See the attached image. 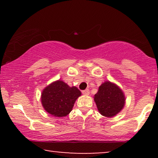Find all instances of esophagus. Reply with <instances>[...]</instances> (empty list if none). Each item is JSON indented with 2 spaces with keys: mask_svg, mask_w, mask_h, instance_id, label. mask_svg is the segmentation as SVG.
Instances as JSON below:
<instances>
[{
  "mask_svg": "<svg viewBox=\"0 0 158 158\" xmlns=\"http://www.w3.org/2000/svg\"><path fill=\"white\" fill-rule=\"evenodd\" d=\"M82 93H83V94L86 95V96H87V95H89L90 91H89V90H88V89H85V90H83V91H82Z\"/></svg>",
  "mask_w": 158,
  "mask_h": 158,
  "instance_id": "34e87169",
  "label": "esophagus"
}]
</instances>
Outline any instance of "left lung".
Returning <instances> with one entry per match:
<instances>
[{
  "label": "left lung",
  "instance_id": "8db88e82",
  "mask_svg": "<svg viewBox=\"0 0 158 158\" xmlns=\"http://www.w3.org/2000/svg\"><path fill=\"white\" fill-rule=\"evenodd\" d=\"M94 101L101 115L113 117L124 109L126 98L123 90L116 83L106 81L94 95Z\"/></svg>",
  "mask_w": 158,
  "mask_h": 158
}]
</instances>
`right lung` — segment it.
Here are the masks:
<instances>
[{
  "label": "right lung",
  "mask_w": 158,
  "mask_h": 158,
  "mask_svg": "<svg viewBox=\"0 0 158 158\" xmlns=\"http://www.w3.org/2000/svg\"><path fill=\"white\" fill-rule=\"evenodd\" d=\"M81 92L75 86L70 87L61 80L52 82L43 89L41 102L47 113L55 117L68 115Z\"/></svg>",
  "instance_id": "add662e5"
}]
</instances>
